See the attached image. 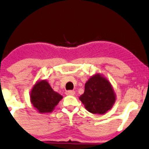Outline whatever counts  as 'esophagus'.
Returning <instances> with one entry per match:
<instances>
[{
    "mask_svg": "<svg viewBox=\"0 0 149 149\" xmlns=\"http://www.w3.org/2000/svg\"><path fill=\"white\" fill-rule=\"evenodd\" d=\"M65 94H66L67 95H74L75 94V92L74 90H68L65 92Z\"/></svg>",
    "mask_w": 149,
    "mask_h": 149,
    "instance_id": "esophagus-1",
    "label": "esophagus"
}]
</instances>
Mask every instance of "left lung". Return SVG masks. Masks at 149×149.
Listing matches in <instances>:
<instances>
[{
  "instance_id": "8db88e82",
  "label": "left lung",
  "mask_w": 149,
  "mask_h": 149,
  "mask_svg": "<svg viewBox=\"0 0 149 149\" xmlns=\"http://www.w3.org/2000/svg\"><path fill=\"white\" fill-rule=\"evenodd\" d=\"M79 100L88 111L104 114L111 109L116 96L109 81L101 74H96L86 82L84 92Z\"/></svg>"
}]
</instances>
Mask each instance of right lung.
<instances>
[{
  "label": "right lung",
  "instance_id": "add662e5",
  "mask_svg": "<svg viewBox=\"0 0 149 149\" xmlns=\"http://www.w3.org/2000/svg\"><path fill=\"white\" fill-rule=\"evenodd\" d=\"M62 99V96L55 92L46 80L37 82L30 93V102L40 113L52 111Z\"/></svg>",
  "mask_w": 149,
  "mask_h": 149
}]
</instances>
